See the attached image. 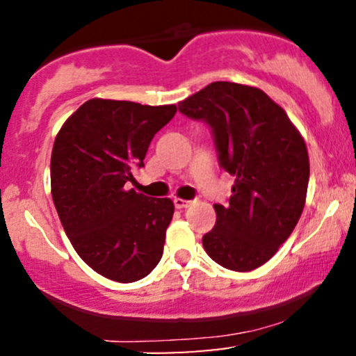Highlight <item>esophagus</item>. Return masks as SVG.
Wrapping results in <instances>:
<instances>
[{"instance_id": "34e87169", "label": "esophagus", "mask_w": 356, "mask_h": 356, "mask_svg": "<svg viewBox=\"0 0 356 356\" xmlns=\"http://www.w3.org/2000/svg\"><path fill=\"white\" fill-rule=\"evenodd\" d=\"M191 204L192 201H187V199H181V197L174 199V206L177 207V209H186V207H189Z\"/></svg>"}]
</instances>
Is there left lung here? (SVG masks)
Instances as JSON below:
<instances>
[{
  "instance_id": "8db88e82",
  "label": "left lung",
  "mask_w": 356,
  "mask_h": 356,
  "mask_svg": "<svg viewBox=\"0 0 356 356\" xmlns=\"http://www.w3.org/2000/svg\"><path fill=\"white\" fill-rule=\"evenodd\" d=\"M212 129L219 164L236 181L202 246L232 271H252L276 254L303 212L309 159L298 129L263 90L214 81L179 104Z\"/></svg>"
}]
</instances>
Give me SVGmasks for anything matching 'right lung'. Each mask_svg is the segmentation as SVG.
<instances>
[{"label": "right lung", "mask_w": 356, "mask_h": 356, "mask_svg": "<svg viewBox=\"0 0 356 356\" xmlns=\"http://www.w3.org/2000/svg\"><path fill=\"white\" fill-rule=\"evenodd\" d=\"M175 105L92 99L61 125L51 152V197L65 232L85 263L118 283L149 275L164 252L170 199L129 189L150 140Z\"/></svg>", "instance_id": "1"}]
</instances>
